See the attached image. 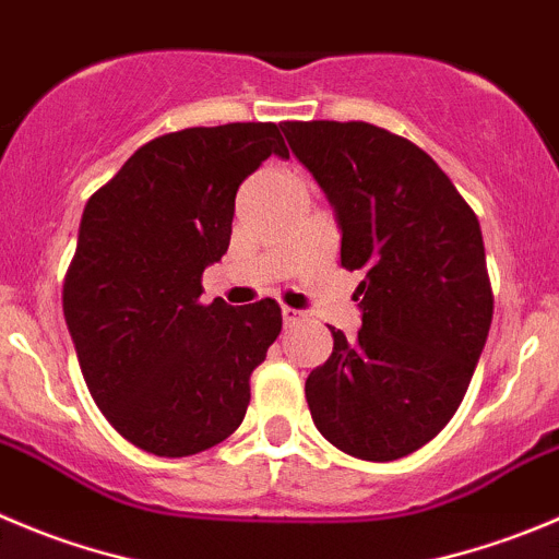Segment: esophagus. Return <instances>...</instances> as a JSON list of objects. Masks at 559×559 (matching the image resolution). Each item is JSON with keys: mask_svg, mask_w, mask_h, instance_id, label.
Here are the masks:
<instances>
[{"mask_svg": "<svg viewBox=\"0 0 559 559\" xmlns=\"http://www.w3.org/2000/svg\"><path fill=\"white\" fill-rule=\"evenodd\" d=\"M301 318L299 310H294V307H283V321L285 326H290V323H296Z\"/></svg>", "mask_w": 559, "mask_h": 559, "instance_id": "obj_1", "label": "esophagus"}]
</instances>
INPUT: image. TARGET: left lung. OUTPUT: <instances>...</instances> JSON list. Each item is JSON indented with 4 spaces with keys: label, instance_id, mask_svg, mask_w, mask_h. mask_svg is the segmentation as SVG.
Listing matches in <instances>:
<instances>
[{
    "label": "left lung",
    "instance_id": "left-lung-1",
    "mask_svg": "<svg viewBox=\"0 0 559 559\" xmlns=\"http://www.w3.org/2000/svg\"><path fill=\"white\" fill-rule=\"evenodd\" d=\"M334 209L340 263L362 271V329L307 376L323 439L362 461L428 444L464 401L493 316L480 222L414 142L370 123H285Z\"/></svg>",
    "mask_w": 559,
    "mask_h": 559
}]
</instances>
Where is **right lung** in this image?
<instances>
[{
	"instance_id": "obj_1",
	"label": "right lung",
	"mask_w": 559,
	"mask_h": 559,
	"mask_svg": "<svg viewBox=\"0 0 559 559\" xmlns=\"http://www.w3.org/2000/svg\"><path fill=\"white\" fill-rule=\"evenodd\" d=\"M269 156L288 158L274 123L175 131L84 205L62 312L90 395L145 453L183 459L225 442L283 329L274 299L200 301V276L230 247L238 186Z\"/></svg>"
}]
</instances>
